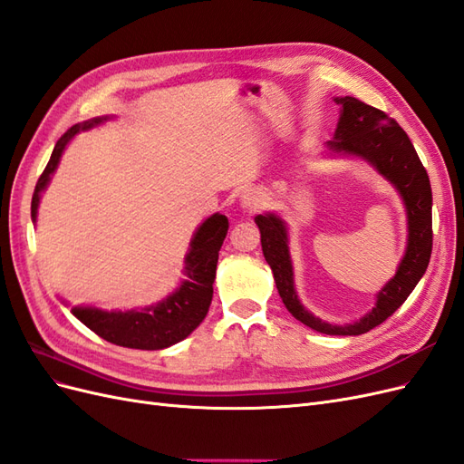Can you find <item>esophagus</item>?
<instances>
[{
	"instance_id": "34e87169",
	"label": "esophagus",
	"mask_w": 464,
	"mask_h": 464,
	"mask_svg": "<svg viewBox=\"0 0 464 464\" xmlns=\"http://www.w3.org/2000/svg\"><path fill=\"white\" fill-rule=\"evenodd\" d=\"M240 205L247 210H256L263 205V193L257 191V189H246L242 195H240Z\"/></svg>"
}]
</instances>
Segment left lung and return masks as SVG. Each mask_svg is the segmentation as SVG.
Segmentation results:
<instances>
[{
  "instance_id": "1",
  "label": "left lung",
  "mask_w": 464,
  "mask_h": 464,
  "mask_svg": "<svg viewBox=\"0 0 464 464\" xmlns=\"http://www.w3.org/2000/svg\"><path fill=\"white\" fill-rule=\"evenodd\" d=\"M334 102L341 106V118L327 150L336 157H354L366 160L370 166L391 181L399 191L406 208V236L404 256L397 266V273L377 292L372 312L353 323L334 325L302 305L296 286H294V266L288 247L286 222L275 213L256 217L261 232V247L265 261L275 275L276 290L283 298L286 310L323 334L356 336L372 331L373 327L395 314L404 300L411 296L414 286L424 276L431 256V186L426 168L420 162L414 145L401 125L389 118L385 111L363 104L354 96H339Z\"/></svg>"
}]
</instances>
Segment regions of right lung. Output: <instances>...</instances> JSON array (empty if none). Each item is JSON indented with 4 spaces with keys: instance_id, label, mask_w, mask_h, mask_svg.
Listing matches in <instances>:
<instances>
[{
    "instance_id": "right-lung-1",
    "label": "right lung",
    "mask_w": 464,
    "mask_h": 464,
    "mask_svg": "<svg viewBox=\"0 0 464 464\" xmlns=\"http://www.w3.org/2000/svg\"><path fill=\"white\" fill-rule=\"evenodd\" d=\"M110 120L108 116L92 118L89 121L75 123L69 128L58 143L53 147L50 162L46 164L44 172L38 178L33 203H31V217L36 222L38 205L42 191L50 184L52 174L60 164L62 154L67 143L79 133L89 131L96 125ZM228 232V218L215 213L205 218L199 228L195 230L189 251L186 254V266H184V280L179 286L166 296L162 302L141 307V310H101L94 305H75L72 307V314L94 331L104 341L125 346V348H137V350H162L172 346L179 341H184L199 323L205 319L210 300H213V283L217 276V263H218V251Z\"/></svg>"
}]
</instances>
